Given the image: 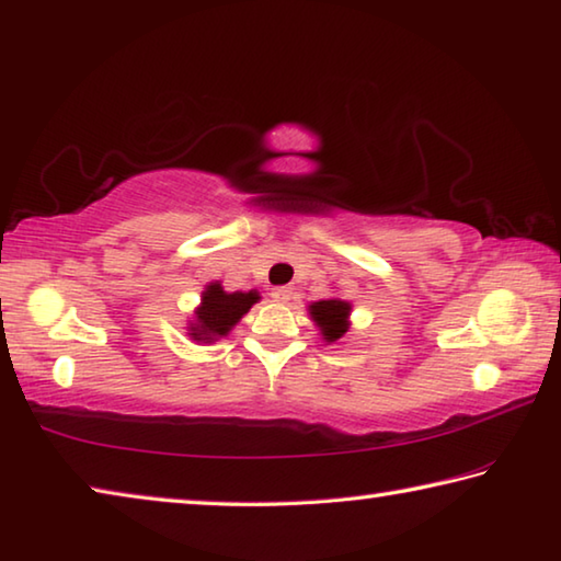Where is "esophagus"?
I'll use <instances>...</instances> for the list:
<instances>
[{"label":"esophagus","instance_id":"1","mask_svg":"<svg viewBox=\"0 0 561 561\" xmlns=\"http://www.w3.org/2000/svg\"><path fill=\"white\" fill-rule=\"evenodd\" d=\"M271 296L280 302H288V300H293V296H296V290H293L290 286H278L271 290Z\"/></svg>","mask_w":561,"mask_h":561}]
</instances>
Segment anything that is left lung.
<instances>
[{
	"instance_id": "obj_1",
	"label": "left lung",
	"mask_w": 561,
	"mask_h": 561,
	"mask_svg": "<svg viewBox=\"0 0 561 561\" xmlns=\"http://www.w3.org/2000/svg\"><path fill=\"white\" fill-rule=\"evenodd\" d=\"M310 316L323 330L325 341L333 343L347 330V316H351V302L345 300H320L310 306Z\"/></svg>"
}]
</instances>
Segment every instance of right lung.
I'll return each mask as SVG.
<instances>
[{"label": "right lung", "mask_w": 561, "mask_h": 561, "mask_svg": "<svg viewBox=\"0 0 561 561\" xmlns=\"http://www.w3.org/2000/svg\"><path fill=\"white\" fill-rule=\"evenodd\" d=\"M255 300H259V293L253 290L226 293L220 288V283H210L196 313L198 320L191 328V337L194 341H216V337L226 335L251 310Z\"/></svg>", "instance_id": "1"}]
</instances>
